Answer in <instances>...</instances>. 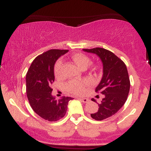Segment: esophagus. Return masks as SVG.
I'll use <instances>...</instances> for the list:
<instances>
[{"instance_id":"34e87169","label":"esophagus","mask_w":151,"mask_h":151,"mask_svg":"<svg viewBox=\"0 0 151 151\" xmlns=\"http://www.w3.org/2000/svg\"><path fill=\"white\" fill-rule=\"evenodd\" d=\"M79 99L82 101L83 103H87V102L89 101V100L86 98H79Z\"/></svg>"}]
</instances>
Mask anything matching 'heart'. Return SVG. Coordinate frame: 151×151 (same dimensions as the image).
<instances>
[{
    "mask_svg": "<svg viewBox=\"0 0 151 151\" xmlns=\"http://www.w3.org/2000/svg\"><path fill=\"white\" fill-rule=\"evenodd\" d=\"M72 61L75 62L79 67L83 70L89 65L91 60L89 57L84 53H74L71 56ZM54 73L56 77H61L63 75V62L58 60L54 66ZM91 83L89 79H84L82 80H70L65 85L66 91L75 95H81L84 93L85 88Z\"/></svg>",
    "mask_w": 151,
    "mask_h": 151,
    "instance_id": "obj_1",
    "label": "heart"
}]
</instances>
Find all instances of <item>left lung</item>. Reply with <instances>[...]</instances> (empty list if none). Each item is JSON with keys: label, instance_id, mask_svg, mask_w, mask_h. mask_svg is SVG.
<instances>
[{"label": "left lung", "instance_id": "1", "mask_svg": "<svg viewBox=\"0 0 151 151\" xmlns=\"http://www.w3.org/2000/svg\"><path fill=\"white\" fill-rule=\"evenodd\" d=\"M83 50L97 55L103 63V77L95 91L103 93L104 98L97 103L98 111L91 114L92 119L102 121L114 115L127 100L130 90L129 73L125 63L112 52L101 47ZM91 100L96 102L94 99Z\"/></svg>", "mask_w": 151, "mask_h": 151}]
</instances>
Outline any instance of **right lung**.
Here are the masks:
<instances>
[{
    "instance_id": "1",
    "label": "right lung",
    "mask_w": 151,
    "mask_h": 151,
    "mask_svg": "<svg viewBox=\"0 0 151 151\" xmlns=\"http://www.w3.org/2000/svg\"><path fill=\"white\" fill-rule=\"evenodd\" d=\"M67 50H50L33 60L26 74V93L32 110L45 120L57 121L65 116L71 97L56 100L52 96L54 65Z\"/></svg>"
}]
</instances>
